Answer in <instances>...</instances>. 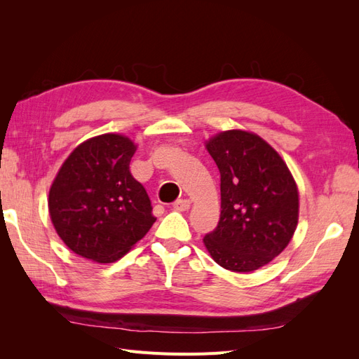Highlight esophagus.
<instances>
[{
  "label": "esophagus",
  "instance_id": "1",
  "mask_svg": "<svg viewBox=\"0 0 359 359\" xmlns=\"http://www.w3.org/2000/svg\"><path fill=\"white\" fill-rule=\"evenodd\" d=\"M173 210L177 211H187L190 208V201L189 199H178L173 202Z\"/></svg>",
  "mask_w": 359,
  "mask_h": 359
}]
</instances>
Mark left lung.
I'll return each mask as SVG.
<instances>
[{"instance_id":"left-lung-1","label":"left lung","mask_w":359,"mask_h":359,"mask_svg":"<svg viewBox=\"0 0 359 359\" xmlns=\"http://www.w3.org/2000/svg\"><path fill=\"white\" fill-rule=\"evenodd\" d=\"M220 170L222 212L203 236L211 257L250 273L278 256L298 224V189L286 163L262 137L227 130L206 142Z\"/></svg>"}]
</instances>
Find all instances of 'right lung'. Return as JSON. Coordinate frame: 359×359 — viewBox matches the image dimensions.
<instances>
[{
  "label": "right lung",
  "instance_id": "1",
  "mask_svg": "<svg viewBox=\"0 0 359 359\" xmlns=\"http://www.w3.org/2000/svg\"><path fill=\"white\" fill-rule=\"evenodd\" d=\"M136 145L123 135L85 140L62 163L49 214L72 252L99 264L123 257L156 222L147 190L130 173Z\"/></svg>",
  "mask_w": 359,
  "mask_h": 359
}]
</instances>
